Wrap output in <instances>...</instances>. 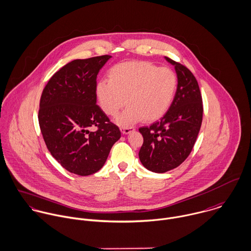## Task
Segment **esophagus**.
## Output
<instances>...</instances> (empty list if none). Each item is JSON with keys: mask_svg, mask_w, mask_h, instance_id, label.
<instances>
[{"mask_svg": "<svg viewBox=\"0 0 251 251\" xmlns=\"http://www.w3.org/2000/svg\"><path fill=\"white\" fill-rule=\"evenodd\" d=\"M135 128L133 126H126V127H122L121 128V131L124 133V134H128L129 132L133 131Z\"/></svg>", "mask_w": 251, "mask_h": 251, "instance_id": "esophagus-1", "label": "esophagus"}]
</instances>
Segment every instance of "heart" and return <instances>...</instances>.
<instances>
[{"instance_id": "1", "label": "heart", "mask_w": 251, "mask_h": 251, "mask_svg": "<svg viewBox=\"0 0 251 251\" xmlns=\"http://www.w3.org/2000/svg\"><path fill=\"white\" fill-rule=\"evenodd\" d=\"M108 81L96 84L100 108L107 116L116 117L126 103L128 107L117 120L124 126L164 117L177 90L176 74L149 61L118 63L109 70Z\"/></svg>"}]
</instances>
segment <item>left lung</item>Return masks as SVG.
Returning a JSON list of instances; mask_svg holds the SVG:
<instances>
[{
	"label": "left lung",
	"mask_w": 251,
	"mask_h": 251,
	"mask_svg": "<svg viewBox=\"0 0 251 251\" xmlns=\"http://www.w3.org/2000/svg\"><path fill=\"white\" fill-rule=\"evenodd\" d=\"M174 66L177 90L166 115L150 126L139 128L143 144L139 159L147 169L164 173L180 166L190 155L202 121V99L198 82L184 65L166 57Z\"/></svg>",
	"instance_id": "1"
}]
</instances>
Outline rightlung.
I'll return each mask as SVG.
<instances>
[{
  "mask_svg": "<svg viewBox=\"0 0 251 251\" xmlns=\"http://www.w3.org/2000/svg\"><path fill=\"white\" fill-rule=\"evenodd\" d=\"M111 57L69 62L50 79L41 96L38 118L49 151L66 170L81 176L103 167L121 137L119 127L96 105L97 74Z\"/></svg>",
  "mask_w": 251,
  "mask_h": 251,
  "instance_id": "obj_1",
  "label": "right lung"
}]
</instances>
